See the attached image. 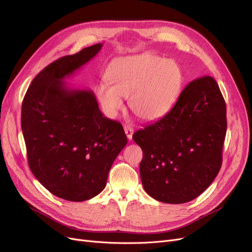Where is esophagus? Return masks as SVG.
Masks as SVG:
<instances>
[{
  "mask_svg": "<svg viewBox=\"0 0 252 252\" xmlns=\"http://www.w3.org/2000/svg\"><path fill=\"white\" fill-rule=\"evenodd\" d=\"M125 133H126L128 140L133 139V134H134L133 127H130L129 126H125Z\"/></svg>",
  "mask_w": 252,
  "mask_h": 252,
  "instance_id": "esophagus-1",
  "label": "esophagus"
}]
</instances>
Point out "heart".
I'll return each instance as SVG.
<instances>
[{"label": "heart", "instance_id": "heart-1", "mask_svg": "<svg viewBox=\"0 0 252 252\" xmlns=\"http://www.w3.org/2000/svg\"><path fill=\"white\" fill-rule=\"evenodd\" d=\"M109 82L96 87L104 112L114 117L124 107L123 98L142 121L152 122L163 116L173 106L183 83L179 64L154 53L113 60L107 69Z\"/></svg>", "mask_w": 252, "mask_h": 252}]
</instances>
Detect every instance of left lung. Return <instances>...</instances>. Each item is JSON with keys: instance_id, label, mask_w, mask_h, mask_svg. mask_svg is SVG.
Listing matches in <instances>:
<instances>
[{"instance_id": "obj_1", "label": "left lung", "mask_w": 252, "mask_h": 252, "mask_svg": "<svg viewBox=\"0 0 252 252\" xmlns=\"http://www.w3.org/2000/svg\"><path fill=\"white\" fill-rule=\"evenodd\" d=\"M226 103L215 79L188 84L168 113L133 135L143 151L140 176L154 199L186 203L204 192L221 166Z\"/></svg>"}]
</instances>
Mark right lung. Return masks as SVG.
Instances as JSON below:
<instances>
[{
  "mask_svg": "<svg viewBox=\"0 0 252 252\" xmlns=\"http://www.w3.org/2000/svg\"><path fill=\"white\" fill-rule=\"evenodd\" d=\"M102 46L93 45L49 64L33 78L22 102L30 168L48 191L68 201L89 200L101 193L127 143L123 126L103 115L94 93L64 82Z\"/></svg>",
  "mask_w": 252,
  "mask_h": 252,
  "instance_id": "right-lung-1",
  "label": "right lung"
}]
</instances>
